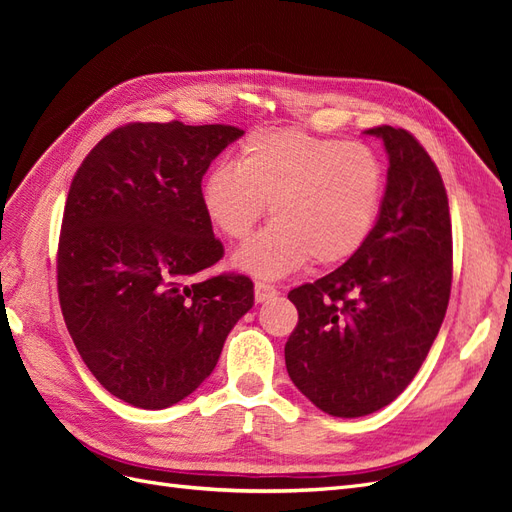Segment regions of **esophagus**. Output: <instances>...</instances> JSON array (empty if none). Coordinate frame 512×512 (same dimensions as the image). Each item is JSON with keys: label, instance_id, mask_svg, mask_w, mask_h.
Returning a JSON list of instances; mask_svg holds the SVG:
<instances>
[{"label": "esophagus", "instance_id": "esophagus-1", "mask_svg": "<svg viewBox=\"0 0 512 512\" xmlns=\"http://www.w3.org/2000/svg\"><path fill=\"white\" fill-rule=\"evenodd\" d=\"M275 294H277V290L271 284H265V282H256L254 284V299H256V303L271 301Z\"/></svg>", "mask_w": 512, "mask_h": 512}]
</instances>
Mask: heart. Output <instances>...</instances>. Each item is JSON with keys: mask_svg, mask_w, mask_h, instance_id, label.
Segmentation results:
<instances>
[{"mask_svg": "<svg viewBox=\"0 0 512 512\" xmlns=\"http://www.w3.org/2000/svg\"><path fill=\"white\" fill-rule=\"evenodd\" d=\"M384 183L382 160L365 145L260 130L241 143L237 166L205 177L203 205L226 239L245 241L269 203L273 224L243 247L235 265L275 280L309 258L331 267L359 252L378 222Z\"/></svg>", "mask_w": 512, "mask_h": 512, "instance_id": "b5f03b06", "label": "heart"}]
</instances>
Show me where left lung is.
<instances>
[{"instance_id": "1", "label": "left lung", "mask_w": 512, "mask_h": 512, "mask_svg": "<svg viewBox=\"0 0 512 512\" xmlns=\"http://www.w3.org/2000/svg\"><path fill=\"white\" fill-rule=\"evenodd\" d=\"M378 222L342 267L288 292L299 322L284 356L294 386L339 418L376 412L421 369L451 297L453 232L442 177L416 138L391 126Z\"/></svg>"}]
</instances>
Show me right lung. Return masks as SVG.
<instances>
[{"label": "right lung", "instance_id": "obj_1", "mask_svg": "<svg viewBox=\"0 0 512 512\" xmlns=\"http://www.w3.org/2000/svg\"><path fill=\"white\" fill-rule=\"evenodd\" d=\"M235 126L128 123L72 179L57 250L68 333L104 389L143 410L192 395L254 305L245 275L196 280L224 256L203 205Z\"/></svg>", "mask_w": 512, "mask_h": 512}]
</instances>
